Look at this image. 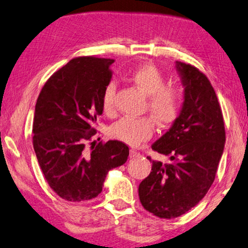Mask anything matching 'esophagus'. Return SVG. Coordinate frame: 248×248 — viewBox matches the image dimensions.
<instances>
[{"mask_svg":"<svg viewBox=\"0 0 248 248\" xmlns=\"http://www.w3.org/2000/svg\"><path fill=\"white\" fill-rule=\"evenodd\" d=\"M140 152L136 151L135 149H131L130 150V158H137V156H140Z\"/></svg>","mask_w":248,"mask_h":248,"instance_id":"obj_1","label":"esophagus"}]
</instances>
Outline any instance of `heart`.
Returning a JSON list of instances; mask_svg holds the SVG:
<instances>
[{
  "instance_id": "1",
  "label": "heart",
  "mask_w": 248,
  "mask_h": 248,
  "mask_svg": "<svg viewBox=\"0 0 248 248\" xmlns=\"http://www.w3.org/2000/svg\"><path fill=\"white\" fill-rule=\"evenodd\" d=\"M137 88L147 96V108L153 120L161 127L173 123L178 117L183 101V88L178 84H164L163 74L152 64H142L129 75ZM116 85L110 82L103 93V109L111 115L115 109ZM155 132V124L150 118L125 117L111 125L110 133L113 138L130 145H138L150 139Z\"/></svg>"
}]
</instances>
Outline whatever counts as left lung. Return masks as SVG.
<instances>
[{
    "label": "left lung",
    "instance_id": "8db88e82",
    "mask_svg": "<svg viewBox=\"0 0 248 248\" xmlns=\"http://www.w3.org/2000/svg\"><path fill=\"white\" fill-rule=\"evenodd\" d=\"M175 68L184 87L182 107L171 128L152 144L171 162L152 160L150 174L139 186L142 206L161 218L178 217L205 196L225 143L222 110L210 80L190 64L175 62Z\"/></svg>",
    "mask_w": 248,
    "mask_h": 248
}]
</instances>
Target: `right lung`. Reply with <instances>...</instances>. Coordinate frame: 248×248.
I'll return each mask as SVG.
<instances>
[{
  "label": "right lung",
  "instance_id": "obj_1",
  "mask_svg": "<svg viewBox=\"0 0 248 248\" xmlns=\"http://www.w3.org/2000/svg\"><path fill=\"white\" fill-rule=\"evenodd\" d=\"M108 58L77 57L57 70L37 98L33 145L47 183L67 201L92 200L103 191L108 172L127 161L129 148L118 140L86 142L96 133L101 99L111 79Z\"/></svg>",
  "mask_w": 248,
  "mask_h": 248
}]
</instances>
